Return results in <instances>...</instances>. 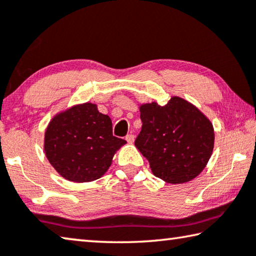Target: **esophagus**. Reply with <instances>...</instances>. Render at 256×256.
I'll return each mask as SVG.
<instances>
[{
    "label": "esophagus",
    "instance_id": "obj_1",
    "mask_svg": "<svg viewBox=\"0 0 256 256\" xmlns=\"http://www.w3.org/2000/svg\"><path fill=\"white\" fill-rule=\"evenodd\" d=\"M125 139H126V141L128 144H133V141H134V136L133 134H128L126 136H125Z\"/></svg>",
    "mask_w": 256,
    "mask_h": 256
}]
</instances>
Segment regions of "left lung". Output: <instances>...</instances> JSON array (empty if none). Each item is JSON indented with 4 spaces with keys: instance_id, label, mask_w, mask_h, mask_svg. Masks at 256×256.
I'll return each mask as SVG.
<instances>
[{
    "instance_id": "left-lung-1",
    "label": "left lung",
    "mask_w": 256,
    "mask_h": 256,
    "mask_svg": "<svg viewBox=\"0 0 256 256\" xmlns=\"http://www.w3.org/2000/svg\"><path fill=\"white\" fill-rule=\"evenodd\" d=\"M140 118L142 128L134 144L157 178L184 184L204 170L213 152L214 132L196 107L173 96L165 106L142 104Z\"/></svg>"
}]
</instances>
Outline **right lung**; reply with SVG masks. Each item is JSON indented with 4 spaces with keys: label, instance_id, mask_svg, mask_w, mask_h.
I'll return each instance as SVG.
<instances>
[{
    "label": "right lung",
    "instance_id": "add662e5",
    "mask_svg": "<svg viewBox=\"0 0 256 256\" xmlns=\"http://www.w3.org/2000/svg\"><path fill=\"white\" fill-rule=\"evenodd\" d=\"M126 141L112 136L109 116L93 104L72 107L48 124L44 150L51 165L64 179L90 182L104 176L114 154Z\"/></svg>",
    "mask_w": 256,
    "mask_h": 256
}]
</instances>
